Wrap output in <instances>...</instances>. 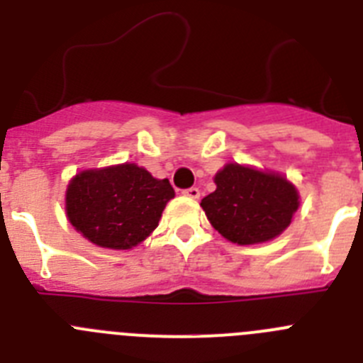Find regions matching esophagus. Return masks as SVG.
I'll return each instance as SVG.
<instances>
[{"instance_id": "esophagus-1", "label": "esophagus", "mask_w": 363, "mask_h": 363, "mask_svg": "<svg viewBox=\"0 0 363 363\" xmlns=\"http://www.w3.org/2000/svg\"><path fill=\"white\" fill-rule=\"evenodd\" d=\"M184 196L191 198V200H198L200 198V191H198V187H189L184 191Z\"/></svg>"}]
</instances>
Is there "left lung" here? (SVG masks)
I'll list each match as a JSON object with an SVG mask.
<instances>
[{
    "instance_id": "left-lung-1",
    "label": "left lung",
    "mask_w": 363,
    "mask_h": 363,
    "mask_svg": "<svg viewBox=\"0 0 363 363\" xmlns=\"http://www.w3.org/2000/svg\"><path fill=\"white\" fill-rule=\"evenodd\" d=\"M216 191L201 200L207 220L238 245L277 238L296 213L298 191L287 178L252 167L227 163L214 176Z\"/></svg>"
}]
</instances>
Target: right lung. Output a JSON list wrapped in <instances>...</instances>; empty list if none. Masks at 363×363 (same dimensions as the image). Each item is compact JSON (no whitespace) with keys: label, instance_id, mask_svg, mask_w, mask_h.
Listing matches in <instances>:
<instances>
[{"label":"right lung","instance_id":"1","mask_svg":"<svg viewBox=\"0 0 363 363\" xmlns=\"http://www.w3.org/2000/svg\"><path fill=\"white\" fill-rule=\"evenodd\" d=\"M174 198L169 179H156L136 163L83 171L70 179L67 218L89 242L107 249H133L158 227L167 201Z\"/></svg>","mask_w":363,"mask_h":363}]
</instances>
